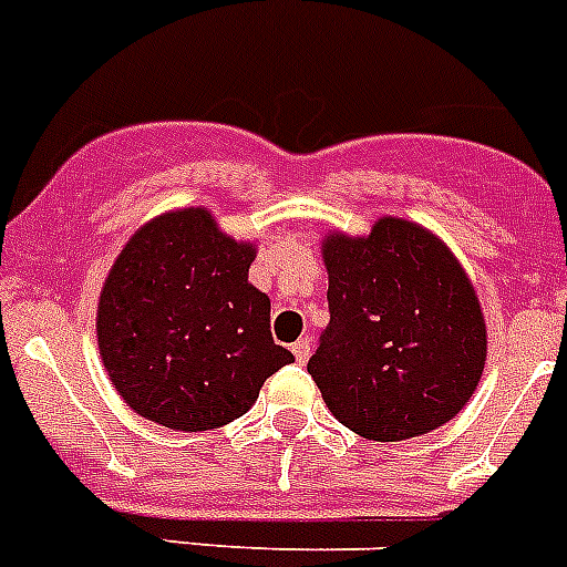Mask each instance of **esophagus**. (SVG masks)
I'll list each match as a JSON object with an SVG mask.
<instances>
[{
    "label": "esophagus",
    "mask_w": 567,
    "mask_h": 567,
    "mask_svg": "<svg viewBox=\"0 0 567 567\" xmlns=\"http://www.w3.org/2000/svg\"><path fill=\"white\" fill-rule=\"evenodd\" d=\"M309 352H312V349H309V340L307 338H300L298 343H292V354H295V360H298V363H307Z\"/></svg>",
    "instance_id": "obj_1"
}]
</instances>
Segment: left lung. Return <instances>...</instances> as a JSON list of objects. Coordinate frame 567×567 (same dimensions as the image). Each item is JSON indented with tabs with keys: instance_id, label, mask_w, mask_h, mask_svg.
Instances as JSON below:
<instances>
[{
	"instance_id": "left-lung-1",
	"label": "left lung",
	"mask_w": 567,
	"mask_h": 567,
	"mask_svg": "<svg viewBox=\"0 0 567 567\" xmlns=\"http://www.w3.org/2000/svg\"><path fill=\"white\" fill-rule=\"evenodd\" d=\"M329 327L309 374L329 412L378 443L420 437L468 403L485 365V320L437 235L403 218L323 238Z\"/></svg>"
}]
</instances>
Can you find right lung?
Wrapping results in <instances>:
<instances>
[{
  "label": "right lung",
  "mask_w": 567,
  "mask_h": 567,
  "mask_svg": "<svg viewBox=\"0 0 567 567\" xmlns=\"http://www.w3.org/2000/svg\"><path fill=\"white\" fill-rule=\"evenodd\" d=\"M252 244L224 235L204 207L144 224L115 258L96 332L115 392L178 432L218 429L258 400L292 352L269 332V298L249 284Z\"/></svg>",
  "instance_id": "1"
}]
</instances>
